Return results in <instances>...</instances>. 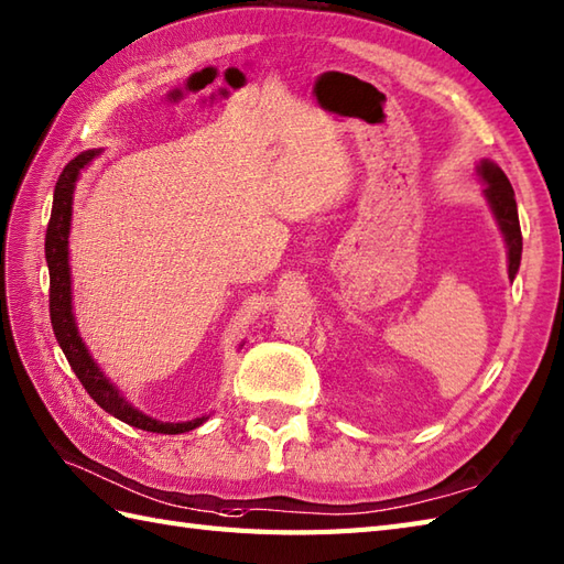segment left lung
I'll use <instances>...</instances> for the list:
<instances>
[{
  "label": "left lung",
  "instance_id": "8db88e82",
  "mask_svg": "<svg viewBox=\"0 0 564 564\" xmlns=\"http://www.w3.org/2000/svg\"><path fill=\"white\" fill-rule=\"evenodd\" d=\"M476 175L480 177L482 185H486L482 187V196H486L497 228H500L502 238H505L507 273H509V281H514L519 264H521V228H519L514 189H512V185H509V180L502 173V167L488 159H482L476 165Z\"/></svg>",
  "mask_w": 564,
  "mask_h": 564
}]
</instances>
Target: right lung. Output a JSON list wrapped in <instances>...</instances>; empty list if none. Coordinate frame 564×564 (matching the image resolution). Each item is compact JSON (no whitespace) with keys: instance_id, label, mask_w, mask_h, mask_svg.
<instances>
[{"instance_id":"1","label":"right lung","mask_w":564,"mask_h":564,"mask_svg":"<svg viewBox=\"0 0 564 564\" xmlns=\"http://www.w3.org/2000/svg\"><path fill=\"white\" fill-rule=\"evenodd\" d=\"M102 153V149H90L78 153L74 161L67 163L55 185V199H52V214L47 223L45 235V259L50 269V319L52 332L57 336V344L64 356H67L74 375L84 389L90 394L102 411L115 415L132 427L147 430V432H161V435H180V432H189L208 421V415L194 417V421H180L167 423L141 413L137 405L129 403L122 391L117 389L100 365L90 356L88 346L84 344L82 334H78L76 317H74V303H72V267H69V232H72V214H74V192L76 182L82 177V170H86L94 159ZM242 346V344H240Z\"/></svg>"}]
</instances>
